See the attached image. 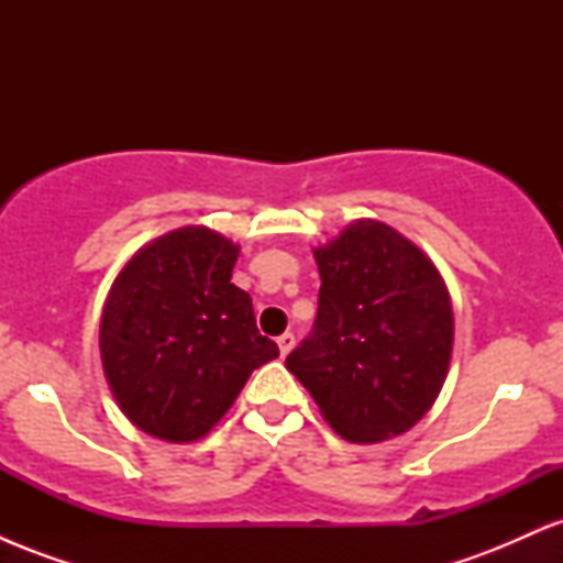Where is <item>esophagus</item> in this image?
<instances>
[{
  "instance_id": "esophagus-1",
  "label": "esophagus",
  "mask_w": 563,
  "mask_h": 563,
  "mask_svg": "<svg viewBox=\"0 0 563 563\" xmlns=\"http://www.w3.org/2000/svg\"><path fill=\"white\" fill-rule=\"evenodd\" d=\"M294 344H296V335H294V333H283V335H277V346H280V354H283V357H286V354L290 352V349H294Z\"/></svg>"
}]
</instances>
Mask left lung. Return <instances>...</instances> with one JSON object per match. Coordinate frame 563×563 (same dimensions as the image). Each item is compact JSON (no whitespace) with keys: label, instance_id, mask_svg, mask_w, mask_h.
I'll return each mask as SVG.
<instances>
[{"label":"left lung","instance_id":"8db88e82","mask_svg":"<svg viewBox=\"0 0 563 563\" xmlns=\"http://www.w3.org/2000/svg\"><path fill=\"white\" fill-rule=\"evenodd\" d=\"M314 262L318 318L286 367L349 442L405 434L448 378L455 325L442 275L418 245L376 219L349 224L314 249Z\"/></svg>","mask_w":563,"mask_h":563}]
</instances>
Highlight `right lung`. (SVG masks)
Returning a JSON list of instances; mask_svg holds the SVG:
<instances>
[{"mask_svg": "<svg viewBox=\"0 0 563 563\" xmlns=\"http://www.w3.org/2000/svg\"><path fill=\"white\" fill-rule=\"evenodd\" d=\"M238 251L190 224L142 245L115 275L100 320L102 367L145 434L206 437L251 373L280 354L256 328L251 296L230 283Z\"/></svg>", "mask_w": 563, "mask_h": 563, "instance_id": "obj_1", "label": "right lung"}]
</instances>
